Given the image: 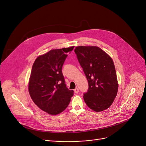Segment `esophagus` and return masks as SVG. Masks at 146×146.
I'll list each match as a JSON object with an SVG mask.
<instances>
[{
    "instance_id": "1",
    "label": "esophagus",
    "mask_w": 146,
    "mask_h": 146,
    "mask_svg": "<svg viewBox=\"0 0 146 146\" xmlns=\"http://www.w3.org/2000/svg\"><path fill=\"white\" fill-rule=\"evenodd\" d=\"M74 92L75 94H78V92H79V89H78V88H76L75 89H74Z\"/></svg>"
}]
</instances>
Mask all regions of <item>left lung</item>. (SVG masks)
Segmentation results:
<instances>
[{"instance_id": "left-lung-1", "label": "left lung", "mask_w": 146, "mask_h": 146, "mask_svg": "<svg viewBox=\"0 0 146 146\" xmlns=\"http://www.w3.org/2000/svg\"><path fill=\"white\" fill-rule=\"evenodd\" d=\"M88 82L84 101L92 110L99 112L109 108L118 91L113 60L96 46H78L74 50Z\"/></svg>"}]
</instances>
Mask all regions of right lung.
I'll use <instances>...</instances> for the list:
<instances>
[{
	"label": "right lung",
	"mask_w": 146,
	"mask_h": 146,
	"mask_svg": "<svg viewBox=\"0 0 146 146\" xmlns=\"http://www.w3.org/2000/svg\"><path fill=\"white\" fill-rule=\"evenodd\" d=\"M74 46L51 50L37 58L33 65L29 91L35 104L51 115L68 106L74 91L66 88L62 67Z\"/></svg>",
	"instance_id": "right-lung-1"
}]
</instances>
